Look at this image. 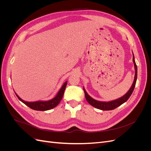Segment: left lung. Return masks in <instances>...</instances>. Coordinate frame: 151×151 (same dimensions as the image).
Returning a JSON list of instances; mask_svg holds the SVG:
<instances>
[{
	"instance_id": "1",
	"label": "left lung",
	"mask_w": 151,
	"mask_h": 151,
	"mask_svg": "<svg viewBox=\"0 0 151 151\" xmlns=\"http://www.w3.org/2000/svg\"><path fill=\"white\" fill-rule=\"evenodd\" d=\"M133 62L134 63L135 70V78H134V83H133V84H132V87L130 88V89H129V91L126 94L123 96V97H122L119 99H118L114 100V101H112L101 102V101H96V100L93 99L90 96L88 95V94L86 93V90L83 88L84 91L85 97H86L87 101H88L91 105V106H93V107L96 108L98 109H101V110H112V109H115L116 108L120 106V105L122 104L123 103H124L125 102H126L127 100L129 99V98H130L132 93H133L134 89L135 86V84H136L137 77V65H136L135 60H134V56H133Z\"/></svg>"
}]
</instances>
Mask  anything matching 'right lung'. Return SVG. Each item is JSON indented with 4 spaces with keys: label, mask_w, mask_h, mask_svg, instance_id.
<instances>
[{
    "label": "right lung",
    "mask_w": 151,
    "mask_h": 151,
    "mask_svg": "<svg viewBox=\"0 0 151 151\" xmlns=\"http://www.w3.org/2000/svg\"><path fill=\"white\" fill-rule=\"evenodd\" d=\"M67 82L66 81L65 83L63 84L62 87L61 88L60 90L59 91L57 95L53 99L50 100V101H35V102H26L21 99L17 94L16 95L21 101H22L24 104H25L26 106H28L30 108L34 109V110H38V111H46L51 109L59 104L60 102L61 99H62V97L63 96V93H64V91L65 89L66 86H67Z\"/></svg>",
    "instance_id": "right-lung-1"
}]
</instances>
